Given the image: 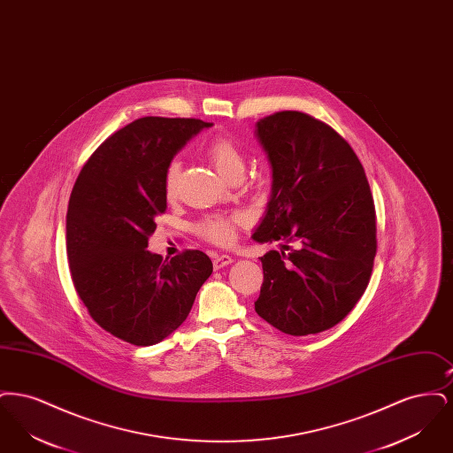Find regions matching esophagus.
<instances>
[{"instance_id": "obj_1", "label": "esophagus", "mask_w": 453, "mask_h": 453, "mask_svg": "<svg viewBox=\"0 0 453 453\" xmlns=\"http://www.w3.org/2000/svg\"><path fill=\"white\" fill-rule=\"evenodd\" d=\"M212 263H214V268H216V270H220V268L231 265L233 258H231L229 255H217V257H214Z\"/></svg>"}]
</instances>
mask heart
Masks as SVG:
<instances>
[{
    "instance_id": "1",
    "label": "heart",
    "mask_w": 453,
    "mask_h": 453,
    "mask_svg": "<svg viewBox=\"0 0 453 453\" xmlns=\"http://www.w3.org/2000/svg\"><path fill=\"white\" fill-rule=\"evenodd\" d=\"M205 154L212 166L216 168L220 176L226 180H233L242 174L244 170V157L237 150L236 144L229 141L227 137H217L214 139ZM180 161H172L163 176V190L168 200L176 198L178 195V183H180ZM246 224V217L242 214H214V216L203 217L196 222L195 231L198 236L203 237L205 241H211L219 246H229L234 242L236 233L239 227Z\"/></svg>"
}]
</instances>
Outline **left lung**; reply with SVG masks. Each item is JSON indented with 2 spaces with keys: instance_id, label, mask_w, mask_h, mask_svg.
Segmentation results:
<instances>
[{
  "instance_id": "obj_1",
  "label": "left lung",
  "mask_w": 453,
  "mask_h": 453,
  "mask_svg": "<svg viewBox=\"0 0 453 453\" xmlns=\"http://www.w3.org/2000/svg\"><path fill=\"white\" fill-rule=\"evenodd\" d=\"M257 135L273 185L253 239L280 241L288 253L261 257L255 311L285 334H316L343 321L365 292L377 255L373 196L358 156L321 120L275 111L257 122Z\"/></svg>"
}]
</instances>
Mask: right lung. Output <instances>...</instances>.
Returning a JSON list of instances; mask_svg holds the SVG:
<instances>
[{"mask_svg": "<svg viewBox=\"0 0 453 453\" xmlns=\"http://www.w3.org/2000/svg\"><path fill=\"white\" fill-rule=\"evenodd\" d=\"M200 119L142 117L89 156L65 217L69 272L93 321L130 345L159 343L187 319L212 261L185 250L172 259L148 248L166 212L163 176Z\"/></svg>", "mask_w": 453, "mask_h": 453, "instance_id": "1", "label": "right lung"}]
</instances>
